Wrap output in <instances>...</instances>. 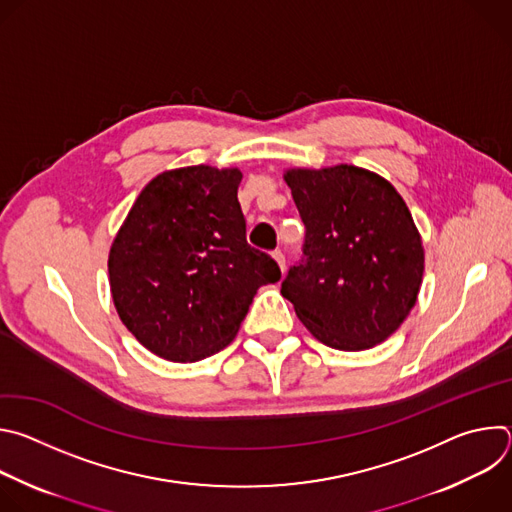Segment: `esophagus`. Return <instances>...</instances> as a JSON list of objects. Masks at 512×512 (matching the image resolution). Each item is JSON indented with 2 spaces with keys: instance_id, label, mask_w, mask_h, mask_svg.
I'll return each instance as SVG.
<instances>
[{
  "instance_id": "1",
  "label": "esophagus",
  "mask_w": 512,
  "mask_h": 512,
  "mask_svg": "<svg viewBox=\"0 0 512 512\" xmlns=\"http://www.w3.org/2000/svg\"><path fill=\"white\" fill-rule=\"evenodd\" d=\"M273 259L277 261V265H279V269H281V273L285 271V255L277 249V251H273Z\"/></svg>"
}]
</instances>
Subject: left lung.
Listing matches in <instances>:
<instances>
[{"label":"left lung","mask_w":512,"mask_h":512,"mask_svg":"<svg viewBox=\"0 0 512 512\" xmlns=\"http://www.w3.org/2000/svg\"><path fill=\"white\" fill-rule=\"evenodd\" d=\"M283 178L306 241L281 296L326 346L381 344L409 316L423 277V245L405 200L379 174L348 164L294 168Z\"/></svg>","instance_id":"obj_1"}]
</instances>
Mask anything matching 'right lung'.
<instances>
[{
  "label": "right lung",
  "mask_w": 512,
  "mask_h": 512,
  "mask_svg": "<svg viewBox=\"0 0 512 512\" xmlns=\"http://www.w3.org/2000/svg\"><path fill=\"white\" fill-rule=\"evenodd\" d=\"M241 170L188 166L156 176L109 251L125 328L154 354L196 362L233 342L257 289L279 265L247 243Z\"/></svg>",
  "instance_id": "right-lung-1"
}]
</instances>
